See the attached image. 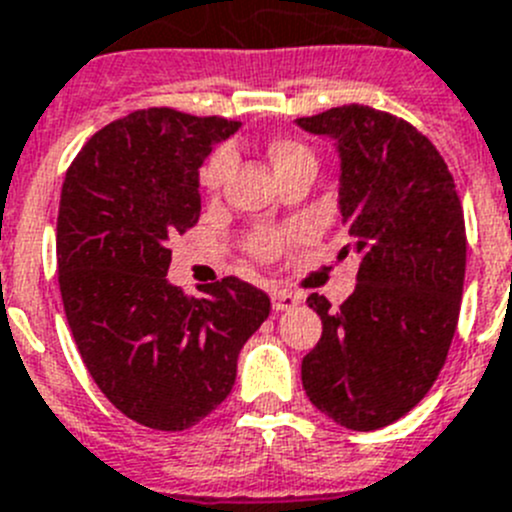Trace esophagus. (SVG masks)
I'll list each match as a JSON object with an SVG mask.
<instances>
[{"mask_svg": "<svg viewBox=\"0 0 512 512\" xmlns=\"http://www.w3.org/2000/svg\"><path fill=\"white\" fill-rule=\"evenodd\" d=\"M271 304H274L276 311H289V309H294L296 304H299V299H296L294 294H289V291L276 289L274 294H271Z\"/></svg>", "mask_w": 512, "mask_h": 512, "instance_id": "obj_1", "label": "esophagus"}]
</instances>
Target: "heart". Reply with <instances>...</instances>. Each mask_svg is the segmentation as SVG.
<instances>
[{"label":"heart","instance_id":"heart-1","mask_svg":"<svg viewBox=\"0 0 512 512\" xmlns=\"http://www.w3.org/2000/svg\"><path fill=\"white\" fill-rule=\"evenodd\" d=\"M266 155H269L271 165H274V170L279 178H286V175L294 173V170H299V168H304V165H314L316 168L314 153H311L304 143H299V140H294V138H274L269 145H266ZM231 165H233V155L228 148L216 150V153L211 155V160H208L206 168H203V173H201V180H203V186H206V191H211V193L221 191L223 180H226L228 173H231ZM286 238H289L286 233L266 231V228H261V231H253L251 236L246 238V248L251 256H256V259L269 261L281 251V246L286 243Z\"/></svg>","mask_w":512,"mask_h":512}]
</instances>
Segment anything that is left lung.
Returning a JSON list of instances; mask_svg holds the SVG:
<instances>
[{"mask_svg":"<svg viewBox=\"0 0 512 512\" xmlns=\"http://www.w3.org/2000/svg\"><path fill=\"white\" fill-rule=\"evenodd\" d=\"M337 140L339 211L359 256L339 309L319 294L321 339L301 362L311 405L347 430L405 417L445 367L465 284V216L447 163L407 120L342 105L296 120Z\"/></svg>","mask_w":512,"mask_h":512,"instance_id":"1","label":"left lung"}]
</instances>
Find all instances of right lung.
I'll return each mask as SVG.
<instances>
[{"instance_id":"add662e5","label":"right lung","mask_w":512,"mask_h":512,"mask_svg":"<svg viewBox=\"0 0 512 512\" xmlns=\"http://www.w3.org/2000/svg\"><path fill=\"white\" fill-rule=\"evenodd\" d=\"M236 120L173 107L135 110L97 130L67 168L57 271L80 357L125 417L180 432L231 394L238 352L269 296L226 276L203 299L170 284V248L201 216L198 168Z\"/></svg>"}]
</instances>
